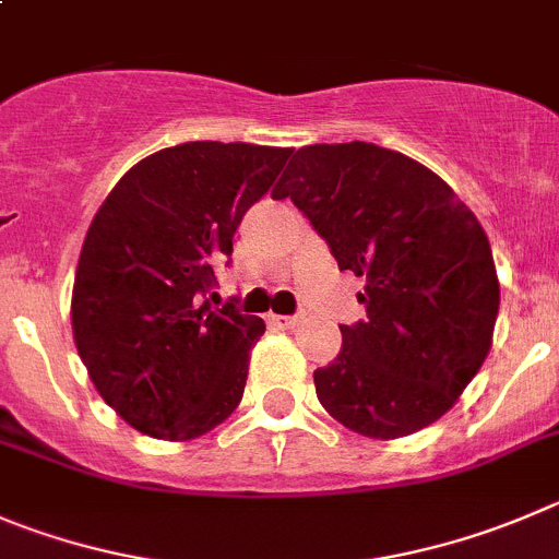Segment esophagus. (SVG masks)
<instances>
[{
	"label": "esophagus",
	"instance_id": "1",
	"mask_svg": "<svg viewBox=\"0 0 559 559\" xmlns=\"http://www.w3.org/2000/svg\"><path fill=\"white\" fill-rule=\"evenodd\" d=\"M267 320H270V325H278V328H284V331H292V328L300 325V317H281V314H270Z\"/></svg>",
	"mask_w": 559,
	"mask_h": 559
}]
</instances>
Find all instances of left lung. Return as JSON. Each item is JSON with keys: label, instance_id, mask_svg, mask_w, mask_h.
<instances>
[{"label": "left lung", "instance_id": "obj_1", "mask_svg": "<svg viewBox=\"0 0 559 559\" xmlns=\"http://www.w3.org/2000/svg\"><path fill=\"white\" fill-rule=\"evenodd\" d=\"M273 198H292L338 270L367 281V320L317 369L322 408L367 438L432 425L491 350L499 314L493 253L472 209L430 168L374 143L304 145Z\"/></svg>", "mask_w": 559, "mask_h": 559}]
</instances>
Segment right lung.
Masks as SVG:
<instances>
[{
    "instance_id": "1",
    "label": "right lung",
    "mask_w": 559,
    "mask_h": 559,
    "mask_svg": "<svg viewBox=\"0 0 559 559\" xmlns=\"http://www.w3.org/2000/svg\"><path fill=\"white\" fill-rule=\"evenodd\" d=\"M289 148L198 140L145 156L98 206L71 328L104 403L134 430L190 441L234 414L262 317L203 300L234 231Z\"/></svg>"
}]
</instances>
